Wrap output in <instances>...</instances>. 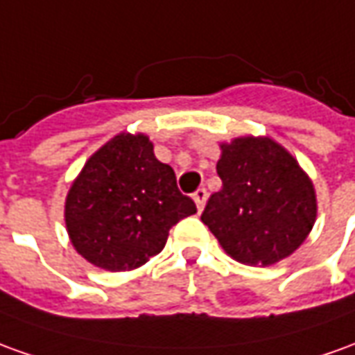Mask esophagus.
<instances>
[{"label":"esophagus","instance_id":"esophagus-1","mask_svg":"<svg viewBox=\"0 0 355 355\" xmlns=\"http://www.w3.org/2000/svg\"><path fill=\"white\" fill-rule=\"evenodd\" d=\"M192 198H194V202H196V205H198V209L202 211L203 205H205V202H207V190H205V188H198Z\"/></svg>","mask_w":355,"mask_h":355}]
</instances>
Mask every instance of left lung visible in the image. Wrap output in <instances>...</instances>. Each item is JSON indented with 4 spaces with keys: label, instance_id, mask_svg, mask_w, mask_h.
Segmentation results:
<instances>
[{
    "label": "left lung",
    "instance_id": "left-lung-1",
    "mask_svg": "<svg viewBox=\"0 0 355 355\" xmlns=\"http://www.w3.org/2000/svg\"><path fill=\"white\" fill-rule=\"evenodd\" d=\"M223 188L202 213L223 250L244 265H272L294 254L313 229V182L281 144L242 136L220 144Z\"/></svg>",
    "mask_w": 355,
    "mask_h": 355
}]
</instances>
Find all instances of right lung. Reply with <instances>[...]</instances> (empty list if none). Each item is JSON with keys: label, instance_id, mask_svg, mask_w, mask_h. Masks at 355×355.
I'll use <instances>...</instances> for the list:
<instances>
[{"label": "right lung", "instance_id": "1", "mask_svg": "<svg viewBox=\"0 0 355 355\" xmlns=\"http://www.w3.org/2000/svg\"><path fill=\"white\" fill-rule=\"evenodd\" d=\"M196 213L175 171L146 135L121 132L86 161L67 194L74 250L105 271H130L165 248L171 227Z\"/></svg>", "mask_w": 355, "mask_h": 355}]
</instances>
